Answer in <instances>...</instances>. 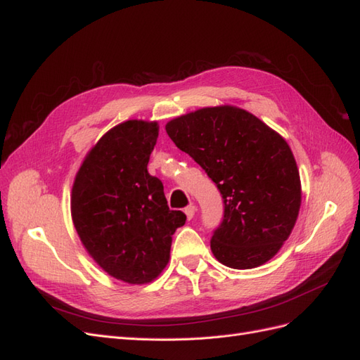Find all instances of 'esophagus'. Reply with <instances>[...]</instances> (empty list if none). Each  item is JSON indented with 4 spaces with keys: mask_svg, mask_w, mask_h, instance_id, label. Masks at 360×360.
I'll use <instances>...</instances> for the list:
<instances>
[{
    "mask_svg": "<svg viewBox=\"0 0 360 360\" xmlns=\"http://www.w3.org/2000/svg\"><path fill=\"white\" fill-rule=\"evenodd\" d=\"M195 212H197V205H193V204L188 205L186 209H184V213H186V216H188V219H189V221H191L192 217L195 216Z\"/></svg>",
    "mask_w": 360,
    "mask_h": 360,
    "instance_id": "esophagus-1",
    "label": "esophagus"
}]
</instances>
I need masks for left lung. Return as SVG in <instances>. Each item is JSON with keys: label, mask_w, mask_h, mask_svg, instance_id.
Masks as SVG:
<instances>
[{"label": "left lung", "mask_w": 360, "mask_h": 360, "mask_svg": "<svg viewBox=\"0 0 360 360\" xmlns=\"http://www.w3.org/2000/svg\"><path fill=\"white\" fill-rule=\"evenodd\" d=\"M165 129L224 198V219L210 242L216 259L243 270L274 258L290 237L302 202L297 163L287 141L233 105L201 108L172 118Z\"/></svg>", "instance_id": "1"}]
</instances>
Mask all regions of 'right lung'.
Returning <instances> with one entry per match:
<instances>
[{
	"instance_id": "1",
	"label": "right lung",
	"mask_w": 360,
	"mask_h": 360,
	"mask_svg": "<svg viewBox=\"0 0 360 360\" xmlns=\"http://www.w3.org/2000/svg\"><path fill=\"white\" fill-rule=\"evenodd\" d=\"M158 135V122L114 126L86 153L72 186V221L85 250L108 275L132 285L162 274L172 234L186 222L147 171Z\"/></svg>"
}]
</instances>
